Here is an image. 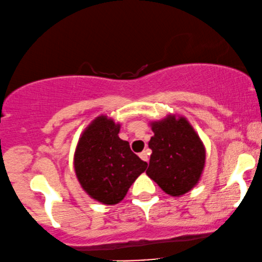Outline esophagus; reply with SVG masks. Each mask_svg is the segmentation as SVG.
Instances as JSON below:
<instances>
[{
    "mask_svg": "<svg viewBox=\"0 0 262 262\" xmlns=\"http://www.w3.org/2000/svg\"><path fill=\"white\" fill-rule=\"evenodd\" d=\"M139 157H140L142 161L147 162V161H148V152H147V151H142V152H140V154H139Z\"/></svg>",
    "mask_w": 262,
    "mask_h": 262,
    "instance_id": "1",
    "label": "esophagus"
}]
</instances>
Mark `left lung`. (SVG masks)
Here are the masks:
<instances>
[{
  "mask_svg": "<svg viewBox=\"0 0 262 262\" xmlns=\"http://www.w3.org/2000/svg\"><path fill=\"white\" fill-rule=\"evenodd\" d=\"M154 137L146 170L165 193L180 197L200 183L205 165V146L186 117L169 114L151 121Z\"/></svg>",
  "mask_w": 262,
  "mask_h": 262,
  "instance_id": "8db88e82",
  "label": "left lung"
}]
</instances>
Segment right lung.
I'll list each match as a JSON object with an SVG mask.
<instances>
[{
	"label": "right lung",
	"mask_w": 262,
	"mask_h": 262,
	"mask_svg": "<svg viewBox=\"0 0 262 262\" xmlns=\"http://www.w3.org/2000/svg\"><path fill=\"white\" fill-rule=\"evenodd\" d=\"M120 122L106 115L95 117L78 139L74 155L76 178L92 200L115 205L123 200L129 187L147 163L118 137Z\"/></svg>",
	"instance_id": "add662e5"
}]
</instances>
